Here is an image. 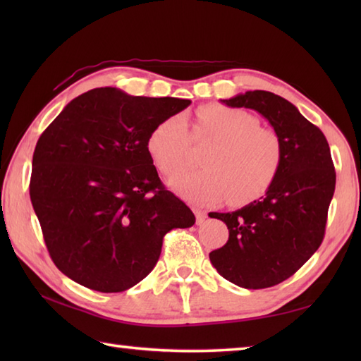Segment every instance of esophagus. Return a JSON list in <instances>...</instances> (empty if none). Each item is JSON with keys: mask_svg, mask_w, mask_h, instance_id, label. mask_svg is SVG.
<instances>
[{"mask_svg": "<svg viewBox=\"0 0 361 361\" xmlns=\"http://www.w3.org/2000/svg\"><path fill=\"white\" fill-rule=\"evenodd\" d=\"M192 211H194V214H195V221H197V224H198V225L203 224V221L206 220V212L202 211V209H198V208H194Z\"/></svg>", "mask_w": 361, "mask_h": 361, "instance_id": "34e87169", "label": "esophagus"}]
</instances>
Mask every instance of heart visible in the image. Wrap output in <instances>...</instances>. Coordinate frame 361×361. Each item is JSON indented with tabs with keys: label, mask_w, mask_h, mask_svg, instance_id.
I'll use <instances>...</instances> for the list:
<instances>
[{
	"label": "heart",
	"mask_w": 361,
	"mask_h": 361,
	"mask_svg": "<svg viewBox=\"0 0 361 361\" xmlns=\"http://www.w3.org/2000/svg\"><path fill=\"white\" fill-rule=\"evenodd\" d=\"M192 137L214 142L203 157L204 169L178 172L167 181L175 194L189 202L208 204L231 197L234 204H247L265 195L281 172L279 136L260 127V121L248 111L225 105L200 106ZM192 137L186 119L176 114L150 130L145 147L158 171L171 175L186 166Z\"/></svg>",
	"instance_id": "obj_1"
}]
</instances>
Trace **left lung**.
Listing matches in <instances>:
<instances>
[{"instance_id":"8db88e82","label":"left lung","mask_w":361,"mask_h":361,"mask_svg":"<svg viewBox=\"0 0 361 361\" xmlns=\"http://www.w3.org/2000/svg\"><path fill=\"white\" fill-rule=\"evenodd\" d=\"M270 122L282 144V167L260 200L234 212H211L225 221L228 242L209 252L211 264L243 288L278 286L312 257L324 239L335 167L324 133L296 106L270 91H247L226 101Z\"/></svg>"}]
</instances>
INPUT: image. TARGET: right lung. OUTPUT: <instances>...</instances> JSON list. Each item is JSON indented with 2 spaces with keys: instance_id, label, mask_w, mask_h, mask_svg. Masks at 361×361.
Segmentation results:
<instances>
[{
  "instance_id": "1",
  "label": "right lung",
  "mask_w": 361,
  "mask_h": 361,
  "mask_svg": "<svg viewBox=\"0 0 361 361\" xmlns=\"http://www.w3.org/2000/svg\"><path fill=\"white\" fill-rule=\"evenodd\" d=\"M189 104L94 88L38 137L30 202L52 262L68 278L102 293L124 291L153 270L171 229L195 224L145 147L150 130Z\"/></svg>"
}]
</instances>
